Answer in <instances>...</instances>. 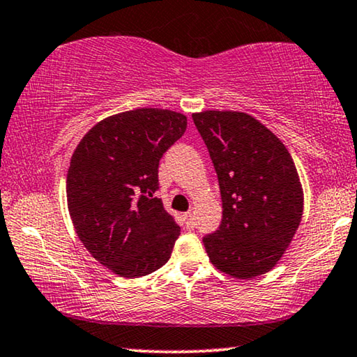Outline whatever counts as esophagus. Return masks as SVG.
<instances>
[{"label": "esophagus", "mask_w": 357, "mask_h": 357, "mask_svg": "<svg viewBox=\"0 0 357 357\" xmlns=\"http://www.w3.org/2000/svg\"><path fill=\"white\" fill-rule=\"evenodd\" d=\"M184 222H185V226L189 227V229H194L195 227V216H194V213H190V211H188V213H184Z\"/></svg>", "instance_id": "obj_1"}]
</instances>
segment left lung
Instances as JSON below:
<instances>
[{
    "instance_id": "1",
    "label": "left lung",
    "mask_w": 357,
    "mask_h": 357,
    "mask_svg": "<svg viewBox=\"0 0 357 357\" xmlns=\"http://www.w3.org/2000/svg\"><path fill=\"white\" fill-rule=\"evenodd\" d=\"M210 152L222 200L218 231L204 237L210 261L237 279L269 273L301 222L303 189L289 151L243 112L192 115Z\"/></svg>"
}]
</instances>
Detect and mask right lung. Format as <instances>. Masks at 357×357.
<instances>
[{
    "label": "right lung",
    "instance_id": "add662e5",
    "mask_svg": "<svg viewBox=\"0 0 357 357\" xmlns=\"http://www.w3.org/2000/svg\"><path fill=\"white\" fill-rule=\"evenodd\" d=\"M185 115L136 109L94 125L73 152L67 205L91 257L120 278L157 271L181 227L155 197L158 162L184 135Z\"/></svg>",
    "mask_w": 357,
    "mask_h": 357
}]
</instances>
